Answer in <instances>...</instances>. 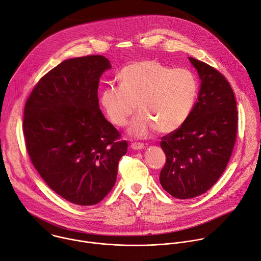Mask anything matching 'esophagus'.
Listing matches in <instances>:
<instances>
[{
	"label": "esophagus",
	"instance_id": "34e87169",
	"mask_svg": "<svg viewBox=\"0 0 261 261\" xmlns=\"http://www.w3.org/2000/svg\"><path fill=\"white\" fill-rule=\"evenodd\" d=\"M130 147H132V149H134V150H141V149H143V148L145 147V145H144L143 143L135 142V143H132Z\"/></svg>",
	"mask_w": 261,
	"mask_h": 261
}]
</instances>
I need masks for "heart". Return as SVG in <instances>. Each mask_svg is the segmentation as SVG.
<instances>
[{
  "instance_id": "b5f03b06",
  "label": "heart",
  "mask_w": 261,
  "mask_h": 261,
  "mask_svg": "<svg viewBox=\"0 0 261 261\" xmlns=\"http://www.w3.org/2000/svg\"><path fill=\"white\" fill-rule=\"evenodd\" d=\"M120 84H108L100 91V103L117 126L127 123L136 110L128 133L137 138L155 128L162 134L178 129L188 119L197 95V81L187 69H172L160 62L145 60L124 67Z\"/></svg>"
}]
</instances>
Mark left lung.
Masks as SVG:
<instances>
[{"instance_id":"8db88e82","label":"left lung","mask_w":261,"mask_h":261,"mask_svg":"<svg viewBox=\"0 0 261 261\" xmlns=\"http://www.w3.org/2000/svg\"><path fill=\"white\" fill-rule=\"evenodd\" d=\"M189 61L201 80L197 101L185 123L161 141L167 162L160 181L180 199L198 196L218 181L238 134L237 101L229 82L207 64Z\"/></svg>"}]
</instances>
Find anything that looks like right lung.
I'll return each mask as SVG.
<instances>
[{
	"label": "right lung",
	"mask_w": 261,
	"mask_h": 261,
	"mask_svg": "<svg viewBox=\"0 0 261 261\" xmlns=\"http://www.w3.org/2000/svg\"><path fill=\"white\" fill-rule=\"evenodd\" d=\"M105 57L67 60L45 74L24 106L23 135L32 164L46 184L76 204L92 205L113 188L127 142L98 106Z\"/></svg>",
	"instance_id": "obj_1"
}]
</instances>
